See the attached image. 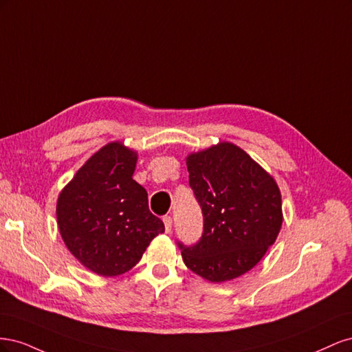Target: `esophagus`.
Returning a JSON list of instances; mask_svg holds the SVG:
<instances>
[{"label": "esophagus", "mask_w": 352, "mask_h": 352, "mask_svg": "<svg viewBox=\"0 0 352 352\" xmlns=\"http://www.w3.org/2000/svg\"><path fill=\"white\" fill-rule=\"evenodd\" d=\"M163 221H164L166 232H167V233L172 232V217H170V216H164V217H163Z\"/></svg>", "instance_id": "1"}]
</instances>
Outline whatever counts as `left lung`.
<instances>
[{"label":"left lung","mask_w":352,"mask_h":352,"mask_svg":"<svg viewBox=\"0 0 352 352\" xmlns=\"http://www.w3.org/2000/svg\"><path fill=\"white\" fill-rule=\"evenodd\" d=\"M189 185L204 216V232L182 250L189 270L212 283L250 272L278 238L280 189L270 173L232 142L186 157Z\"/></svg>","instance_id":"left-lung-1"}]
</instances>
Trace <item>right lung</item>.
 <instances>
[{
	"instance_id": "obj_1",
	"label": "right lung",
	"mask_w": 352,
	"mask_h": 352,
	"mask_svg": "<svg viewBox=\"0 0 352 352\" xmlns=\"http://www.w3.org/2000/svg\"><path fill=\"white\" fill-rule=\"evenodd\" d=\"M138 153L110 142L87 160L57 199V225L67 250L88 270L113 278L140 263L164 232L133 180Z\"/></svg>"
}]
</instances>
